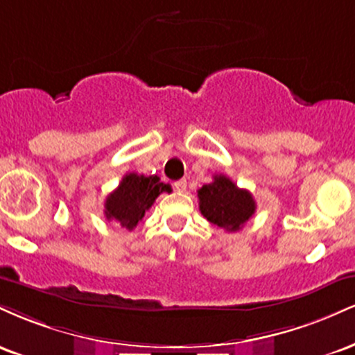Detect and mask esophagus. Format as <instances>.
<instances>
[{
  "label": "esophagus",
  "mask_w": 355,
  "mask_h": 355,
  "mask_svg": "<svg viewBox=\"0 0 355 355\" xmlns=\"http://www.w3.org/2000/svg\"><path fill=\"white\" fill-rule=\"evenodd\" d=\"M173 187H175V189H177L178 191H183V190L187 189V180H185V178H180V180L173 182Z\"/></svg>",
  "instance_id": "obj_1"
}]
</instances>
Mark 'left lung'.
Wrapping results in <instances>:
<instances>
[{"mask_svg":"<svg viewBox=\"0 0 355 355\" xmlns=\"http://www.w3.org/2000/svg\"><path fill=\"white\" fill-rule=\"evenodd\" d=\"M197 195L203 217L227 232L242 229L257 209L250 191L239 189L225 175H215L214 182L203 185Z\"/></svg>","mask_w":355,"mask_h":355,"instance_id":"1","label":"left lung"}]
</instances>
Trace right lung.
<instances>
[{"label": "right lung", "mask_w": 355, "mask_h": 355, "mask_svg": "<svg viewBox=\"0 0 355 355\" xmlns=\"http://www.w3.org/2000/svg\"><path fill=\"white\" fill-rule=\"evenodd\" d=\"M164 191L170 193L172 187L160 182L157 175L145 177V175L126 173L118 189L113 190L105 200V217L115 220L126 230H133L145 217V211Z\"/></svg>", "instance_id": "obj_1"}]
</instances>
